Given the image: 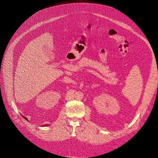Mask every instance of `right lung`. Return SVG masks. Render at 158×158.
Returning <instances> with one entry per match:
<instances>
[{
    "mask_svg": "<svg viewBox=\"0 0 158 158\" xmlns=\"http://www.w3.org/2000/svg\"><path fill=\"white\" fill-rule=\"evenodd\" d=\"M22 117H23V118H24L25 119H26L27 121H28V119H27V118H26L25 116H22ZM49 126V125H48V124H44V125H42V126Z\"/></svg>",
    "mask_w": 158,
    "mask_h": 158,
    "instance_id": "obj_1",
    "label": "right lung"
}]
</instances>
